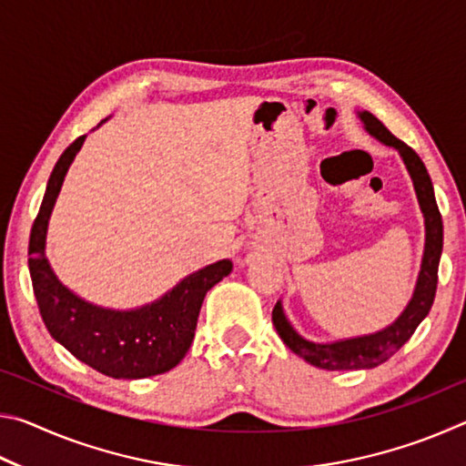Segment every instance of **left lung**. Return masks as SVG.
<instances>
[{
	"instance_id": "1",
	"label": "left lung",
	"mask_w": 466,
	"mask_h": 466,
	"mask_svg": "<svg viewBox=\"0 0 466 466\" xmlns=\"http://www.w3.org/2000/svg\"><path fill=\"white\" fill-rule=\"evenodd\" d=\"M364 121L370 136L380 139L382 144L399 149V154L403 156V162L407 164L409 175L413 178L417 199H420L423 218H425V252H423V263L420 271V279L413 291V298L405 312L392 322L390 327L384 330H378L374 335L356 337V339H345V341L337 343H312L299 337L286 319V314L281 310V304L278 302L273 309V325L278 329L281 341L286 343L296 356L304 358L309 364L322 368V370H361V368H376L378 364L389 360L390 356L400 350L415 329L420 327V322L428 317V312L436 298L438 288V265L441 255V242H444V226H441V216L436 203V195H433V185L428 175V168L421 162V157L417 156L413 147H409L405 141L394 137L392 133L384 127L382 121H378L372 113L360 115Z\"/></svg>"
}]
</instances>
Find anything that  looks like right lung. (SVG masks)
<instances>
[{
  "instance_id": "right-lung-1",
  "label": "right lung",
  "mask_w": 466,
  "mask_h": 466,
  "mask_svg": "<svg viewBox=\"0 0 466 466\" xmlns=\"http://www.w3.org/2000/svg\"><path fill=\"white\" fill-rule=\"evenodd\" d=\"M80 136L55 164L28 242V269L46 330L55 341L96 372L110 378H147L175 368L191 347L203 298L232 271V261H218L188 275L157 302L116 312L84 302L63 288L45 258V234L63 177L82 147Z\"/></svg>"
}]
</instances>
